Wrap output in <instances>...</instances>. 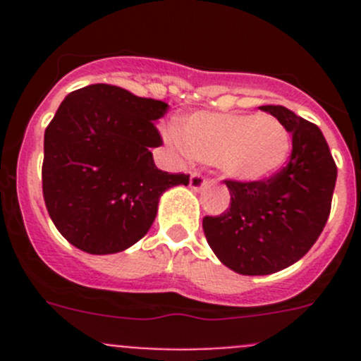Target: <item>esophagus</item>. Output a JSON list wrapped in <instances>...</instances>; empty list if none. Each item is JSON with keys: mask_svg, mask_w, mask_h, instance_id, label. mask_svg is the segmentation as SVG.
<instances>
[{"mask_svg": "<svg viewBox=\"0 0 361 361\" xmlns=\"http://www.w3.org/2000/svg\"><path fill=\"white\" fill-rule=\"evenodd\" d=\"M207 180L202 176L201 173H192L190 174V188L192 190H201L202 187H206Z\"/></svg>", "mask_w": 361, "mask_h": 361, "instance_id": "obj_1", "label": "esophagus"}]
</instances>
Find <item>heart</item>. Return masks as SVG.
<instances>
[{"instance_id":"b5f03b06","label":"heart","mask_w":361,"mask_h":361,"mask_svg":"<svg viewBox=\"0 0 361 361\" xmlns=\"http://www.w3.org/2000/svg\"><path fill=\"white\" fill-rule=\"evenodd\" d=\"M173 147L206 164H216L238 181H264L278 174L292 154V136L272 115L199 111L185 118L181 134L171 129Z\"/></svg>"}]
</instances>
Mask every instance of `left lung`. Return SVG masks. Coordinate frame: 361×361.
<instances>
[{"mask_svg":"<svg viewBox=\"0 0 361 361\" xmlns=\"http://www.w3.org/2000/svg\"><path fill=\"white\" fill-rule=\"evenodd\" d=\"M292 133L288 164L264 181L225 180L231 206L204 216L207 245L220 262L245 276H264L300 260L329 220L337 166L325 136L285 106H260Z\"/></svg>","mask_w":361,"mask_h":361,"instance_id":"obj_1","label":"left lung"}]
</instances>
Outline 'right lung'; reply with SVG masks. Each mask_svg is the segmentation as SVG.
I'll use <instances>...</instances> for the list:
<instances>
[{"label":"right lung","instance_id":"add662e5","mask_svg":"<svg viewBox=\"0 0 361 361\" xmlns=\"http://www.w3.org/2000/svg\"><path fill=\"white\" fill-rule=\"evenodd\" d=\"M162 101L108 83L68 94L45 129L42 187L57 231L78 250L118 253L140 241L167 188L190 174L160 171L150 148L162 137Z\"/></svg>","mask_w":361,"mask_h":361}]
</instances>
